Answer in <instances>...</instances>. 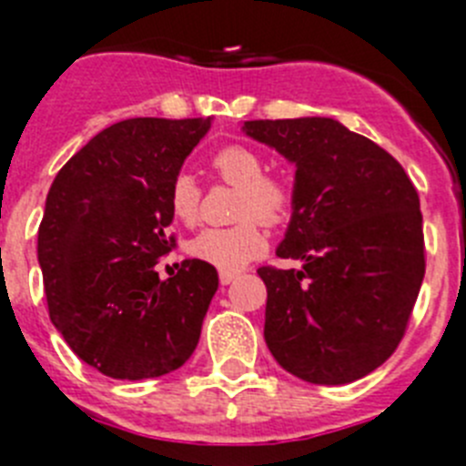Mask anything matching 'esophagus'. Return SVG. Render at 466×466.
Wrapping results in <instances>:
<instances>
[{
    "label": "esophagus",
    "mask_w": 466,
    "mask_h": 466,
    "mask_svg": "<svg viewBox=\"0 0 466 466\" xmlns=\"http://www.w3.org/2000/svg\"><path fill=\"white\" fill-rule=\"evenodd\" d=\"M237 277H238V272H220V283L222 286H229V283H232Z\"/></svg>",
    "instance_id": "1"
}]
</instances>
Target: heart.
I'll list each match as a JSON object with an SVG mask.
<instances>
[{"mask_svg":"<svg viewBox=\"0 0 466 466\" xmlns=\"http://www.w3.org/2000/svg\"><path fill=\"white\" fill-rule=\"evenodd\" d=\"M210 168L225 185L238 187L232 228H210L192 238L189 253L220 272H237L265 253V225H283L293 218L298 194L286 176L265 173V157L256 147L232 143L213 152ZM168 208L185 225H192L201 210V187L189 173L180 171L168 185Z\"/></svg>","mask_w":466,"mask_h":466,"instance_id":"heart-1","label":"heart"}]
</instances>
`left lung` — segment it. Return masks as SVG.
<instances>
[{"label": "left lung", "instance_id": "obj_1", "mask_svg": "<svg viewBox=\"0 0 466 466\" xmlns=\"http://www.w3.org/2000/svg\"><path fill=\"white\" fill-rule=\"evenodd\" d=\"M295 164V204L279 258L260 267L265 342L295 378L347 384L403 339L424 279L420 197L394 157L326 116L246 121Z\"/></svg>", "mask_w": 466, "mask_h": 466}]
</instances>
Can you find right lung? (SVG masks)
<instances>
[{
	"instance_id": "right-lung-1",
	"label": "right lung",
	"mask_w": 466,
	"mask_h": 466,
	"mask_svg": "<svg viewBox=\"0 0 466 466\" xmlns=\"http://www.w3.org/2000/svg\"><path fill=\"white\" fill-rule=\"evenodd\" d=\"M210 119L119 121L91 137L56 176L37 237L48 317L82 361L107 378L171 373L197 350L218 272L176 248L168 185Z\"/></svg>"
}]
</instances>
